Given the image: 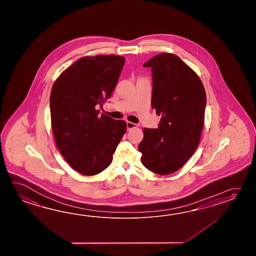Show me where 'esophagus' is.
Wrapping results in <instances>:
<instances>
[{
    "instance_id": "1",
    "label": "esophagus",
    "mask_w": 256,
    "mask_h": 256,
    "mask_svg": "<svg viewBox=\"0 0 256 256\" xmlns=\"http://www.w3.org/2000/svg\"><path fill=\"white\" fill-rule=\"evenodd\" d=\"M126 126H127V130H132V129H134V128H136L137 127V124H134V122H126Z\"/></svg>"
}]
</instances>
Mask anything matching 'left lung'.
Segmentation results:
<instances>
[{"mask_svg": "<svg viewBox=\"0 0 256 256\" xmlns=\"http://www.w3.org/2000/svg\"><path fill=\"white\" fill-rule=\"evenodd\" d=\"M152 70L151 106L161 120L156 129H144L138 146L142 163L158 174L181 168L196 151L207 104L200 78L178 56H154L144 64Z\"/></svg>", "mask_w": 256, "mask_h": 256, "instance_id": "left-lung-1", "label": "left lung"}]
</instances>
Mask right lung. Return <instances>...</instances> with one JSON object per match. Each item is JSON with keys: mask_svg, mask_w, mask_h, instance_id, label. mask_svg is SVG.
<instances>
[{"mask_svg": "<svg viewBox=\"0 0 256 256\" xmlns=\"http://www.w3.org/2000/svg\"><path fill=\"white\" fill-rule=\"evenodd\" d=\"M124 56L82 58L54 82L50 94L51 124L60 154L85 176L102 172L112 162L126 134L124 120L98 115L110 98L124 66Z\"/></svg>", "mask_w": 256, "mask_h": 256, "instance_id": "obj_1", "label": "right lung"}]
</instances>
